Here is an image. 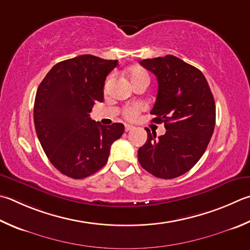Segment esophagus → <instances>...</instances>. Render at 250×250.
<instances>
[{"mask_svg": "<svg viewBox=\"0 0 250 250\" xmlns=\"http://www.w3.org/2000/svg\"><path fill=\"white\" fill-rule=\"evenodd\" d=\"M134 128L133 125H125V132H128V131H131Z\"/></svg>", "mask_w": 250, "mask_h": 250, "instance_id": "esophagus-1", "label": "esophagus"}]
</instances>
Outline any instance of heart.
Returning a JSON list of instances; mask_svg holds the SVG:
<instances>
[{
    "label": "heart",
    "mask_w": 250,
    "mask_h": 250,
    "mask_svg": "<svg viewBox=\"0 0 250 250\" xmlns=\"http://www.w3.org/2000/svg\"><path fill=\"white\" fill-rule=\"evenodd\" d=\"M126 74H128V78L132 85L137 84L138 82L142 80H148V75L146 73V71L143 70L142 67L140 66L131 67V69H129L128 72H126ZM142 110H143L142 105H140V104H134V105H131L125 108L124 116L128 120H134Z\"/></svg>",
    "instance_id": "1"
}]
</instances>
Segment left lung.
Returning a JSON list of instances; mask_svg holds the SVG:
<instances>
[{"label":"left lung","instance_id":"8db88e82","mask_svg":"<svg viewBox=\"0 0 250 250\" xmlns=\"http://www.w3.org/2000/svg\"><path fill=\"white\" fill-rule=\"evenodd\" d=\"M140 64L156 75L158 92L151 115L164 122L166 133L147 140L139 148L141 166L158 178L172 179L197 164L215 126V103L200 70L175 56L145 59Z\"/></svg>","mask_w":250,"mask_h":250}]
</instances>
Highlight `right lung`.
<instances>
[{
	"label": "right lung",
	"instance_id": "obj_1",
	"mask_svg": "<svg viewBox=\"0 0 250 250\" xmlns=\"http://www.w3.org/2000/svg\"><path fill=\"white\" fill-rule=\"evenodd\" d=\"M118 65L90 54L57 63L36 93L34 122L49 161L63 175L86 178L105 166L122 124L102 125L89 112L104 101L107 75Z\"/></svg>",
	"mask_w": 250,
	"mask_h": 250
}]
</instances>
